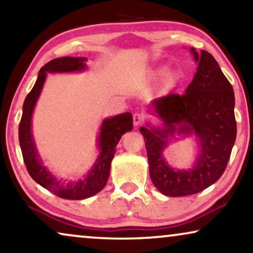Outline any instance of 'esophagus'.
Segmentation results:
<instances>
[{"label": "esophagus", "mask_w": 253, "mask_h": 253, "mask_svg": "<svg viewBox=\"0 0 253 253\" xmlns=\"http://www.w3.org/2000/svg\"><path fill=\"white\" fill-rule=\"evenodd\" d=\"M144 120H145V116L143 115V114H139V113L133 114V126H140V124L144 122Z\"/></svg>", "instance_id": "obj_1"}]
</instances>
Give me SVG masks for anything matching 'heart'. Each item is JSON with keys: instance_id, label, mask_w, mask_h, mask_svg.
<instances>
[{"instance_id": "heart-1", "label": "heart", "mask_w": 253, "mask_h": 253, "mask_svg": "<svg viewBox=\"0 0 253 253\" xmlns=\"http://www.w3.org/2000/svg\"><path fill=\"white\" fill-rule=\"evenodd\" d=\"M166 69H167V68H166L165 65H160V67L154 69V70H153V77L159 78V77H161V76H164L166 74ZM174 79H175V74H169L167 76L168 83H172V82H174Z\"/></svg>"}]
</instances>
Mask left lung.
I'll return each instance as SVG.
<instances>
[{
    "mask_svg": "<svg viewBox=\"0 0 253 253\" xmlns=\"http://www.w3.org/2000/svg\"><path fill=\"white\" fill-rule=\"evenodd\" d=\"M198 63L184 94H170L152 101L161 126H141L150 176L155 188L169 197L198 193L214 184L229 161L236 140L233 86L212 55L190 49ZM195 134L200 153L190 169H171L163 157L169 136Z\"/></svg>",
    "mask_w": 253,
    "mask_h": 253,
    "instance_id": "8db88e82",
    "label": "left lung"
}]
</instances>
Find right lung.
I'll list each match as a JSON object with an SVG mask.
<instances>
[{
    "instance_id": "add662e5",
    "label": "right lung",
    "mask_w": 253,
    "mask_h": 253,
    "mask_svg": "<svg viewBox=\"0 0 253 253\" xmlns=\"http://www.w3.org/2000/svg\"><path fill=\"white\" fill-rule=\"evenodd\" d=\"M86 61H87L86 57H60L48 62L40 69L36 84L24 101L23 115L18 129L23 159L30 176L38 184L63 199H86L96 195L105 188L109 177L110 165L116 152V145L123 134L131 131L133 127L131 113L120 114L110 119L103 120L98 137L100 154L92 169L84 178L76 182L62 181L55 177L47 167H44L33 140L31 123H32L34 107L43 87L47 74L84 71L87 68Z\"/></svg>"
}]
</instances>
